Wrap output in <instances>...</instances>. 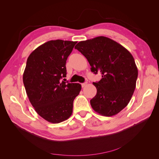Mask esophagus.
Listing matches in <instances>:
<instances>
[{"label":"esophagus","mask_w":159,"mask_h":159,"mask_svg":"<svg viewBox=\"0 0 159 159\" xmlns=\"http://www.w3.org/2000/svg\"><path fill=\"white\" fill-rule=\"evenodd\" d=\"M88 84V83L87 82H85V83H83V84H81V87L82 88H84L85 86Z\"/></svg>","instance_id":"obj_1"}]
</instances>
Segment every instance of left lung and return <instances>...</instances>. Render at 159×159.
Listing matches in <instances>:
<instances>
[{
  "instance_id": "1",
  "label": "left lung",
  "mask_w": 159,
  "mask_h": 159,
  "mask_svg": "<svg viewBox=\"0 0 159 159\" xmlns=\"http://www.w3.org/2000/svg\"><path fill=\"white\" fill-rule=\"evenodd\" d=\"M86 58L94 74L102 78L93 84L97 93L90 100L95 112L110 117L131 100L136 88L138 70L132 54L117 42L105 36L81 41L75 46Z\"/></svg>"
}]
</instances>
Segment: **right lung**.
Listing matches in <instances>:
<instances>
[{"mask_svg": "<svg viewBox=\"0 0 159 159\" xmlns=\"http://www.w3.org/2000/svg\"><path fill=\"white\" fill-rule=\"evenodd\" d=\"M77 42L50 40L28 56L23 74L26 94L36 113L47 121L59 123L68 119L81 89L80 84L61 81L66 64Z\"/></svg>", "mask_w": 159, "mask_h": 159, "instance_id": "right-lung-1", "label": "right lung"}]
</instances>
